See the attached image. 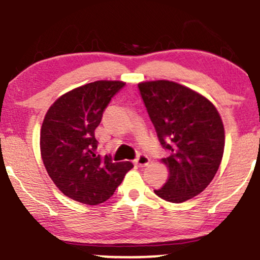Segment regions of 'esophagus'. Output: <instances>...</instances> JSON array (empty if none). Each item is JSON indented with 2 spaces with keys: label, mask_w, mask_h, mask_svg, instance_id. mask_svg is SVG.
<instances>
[{
  "label": "esophagus",
  "mask_w": 260,
  "mask_h": 260,
  "mask_svg": "<svg viewBox=\"0 0 260 260\" xmlns=\"http://www.w3.org/2000/svg\"><path fill=\"white\" fill-rule=\"evenodd\" d=\"M149 162H150V159H149L145 154H138L136 159H134V164H136L137 166H145L148 165Z\"/></svg>",
  "instance_id": "1"
}]
</instances>
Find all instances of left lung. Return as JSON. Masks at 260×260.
<instances>
[{"label":"left lung","mask_w":260,"mask_h":260,"mask_svg":"<svg viewBox=\"0 0 260 260\" xmlns=\"http://www.w3.org/2000/svg\"><path fill=\"white\" fill-rule=\"evenodd\" d=\"M157 138L169 156L170 177L155 194L186 202L213 181L221 162L225 132L215 106L192 89L169 80L138 84Z\"/></svg>","instance_id":"1"}]
</instances>
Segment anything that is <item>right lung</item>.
I'll return each mask as SVG.
<instances>
[{"label":"right lung","instance_id":"right-lung-1","mask_svg":"<svg viewBox=\"0 0 260 260\" xmlns=\"http://www.w3.org/2000/svg\"><path fill=\"white\" fill-rule=\"evenodd\" d=\"M117 80H98L68 91L45 116L40 149L45 169L53 183L83 204L106 202L133 168L129 161L113 162L98 151L95 129L110 101L123 86Z\"/></svg>","mask_w":260,"mask_h":260}]
</instances>
